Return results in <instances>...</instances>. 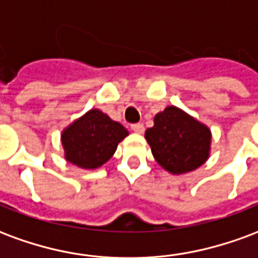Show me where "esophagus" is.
<instances>
[{
	"label": "esophagus",
	"mask_w": 258,
	"mask_h": 258,
	"mask_svg": "<svg viewBox=\"0 0 258 258\" xmlns=\"http://www.w3.org/2000/svg\"><path fill=\"white\" fill-rule=\"evenodd\" d=\"M131 130H133L134 133H137V134H142V133L145 131V127H144V124L137 123L131 125Z\"/></svg>",
	"instance_id": "34e87169"
}]
</instances>
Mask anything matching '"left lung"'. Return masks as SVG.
<instances>
[{
	"mask_svg": "<svg viewBox=\"0 0 258 258\" xmlns=\"http://www.w3.org/2000/svg\"><path fill=\"white\" fill-rule=\"evenodd\" d=\"M145 131V138L156 162L175 175L189 173L210 156L211 131L177 106H167Z\"/></svg>",
	"mask_w": 258,
	"mask_h": 258,
	"instance_id": "left-lung-1",
	"label": "left lung"
}]
</instances>
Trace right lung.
Masks as SVG:
<instances>
[{"label":"right lung","instance_id":"1","mask_svg":"<svg viewBox=\"0 0 258 258\" xmlns=\"http://www.w3.org/2000/svg\"><path fill=\"white\" fill-rule=\"evenodd\" d=\"M128 131L99 109H91L60 134L64 159L77 167L94 170L110 159Z\"/></svg>","mask_w":258,"mask_h":258}]
</instances>
